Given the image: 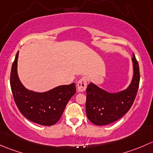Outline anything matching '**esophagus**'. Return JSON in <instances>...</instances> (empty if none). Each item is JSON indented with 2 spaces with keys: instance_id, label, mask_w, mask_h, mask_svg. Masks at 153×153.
<instances>
[{
  "instance_id": "1",
  "label": "esophagus",
  "mask_w": 153,
  "mask_h": 153,
  "mask_svg": "<svg viewBox=\"0 0 153 153\" xmlns=\"http://www.w3.org/2000/svg\"><path fill=\"white\" fill-rule=\"evenodd\" d=\"M87 78L86 77H82L79 80L78 83H77V90L79 92H83L85 91L86 88H87Z\"/></svg>"
}]
</instances>
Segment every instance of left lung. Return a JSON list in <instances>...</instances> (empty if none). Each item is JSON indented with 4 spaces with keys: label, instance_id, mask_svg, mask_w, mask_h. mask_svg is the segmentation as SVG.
I'll return each mask as SVG.
<instances>
[{
    "label": "left lung",
    "instance_id": "8db88e82",
    "mask_svg": "<svg viewBox=\"0 0 153 153\" xmlns=\"http://www.w3.org/2000/svg\"><path fill=\"white\" fill-rule=\"evenodd\" d=\"M133 74L131 83L127 89L111 94L93 83L88 85L86 92V114L96 125L109 124L122 118L133 105L140 81L139 66L133 54Z\"/></svg>",
    "mask_w": 153,
    "mask_h": 153
}]
</instances>
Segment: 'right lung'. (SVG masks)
<instances>
[{
  "mask_svg": "<svg viewBox=\"0 0 153 153\" xmlns=\"http://www.w3.org/2000/svg\"><path fill=\"white\" fill-rule=\"evenodd\" d=\"M18 53L12 63L10 74L11 89L18 110L34 123L44 126L56 124L68 101L76 93L75 83L58 86L44 93L29 91L22 85L18 76Z\"/></svg>",
  "mask_w": 153,
  "mask_h": 153,
  "instance_id": "add662e5",
  "label": "right lung"
}]
</instances>
